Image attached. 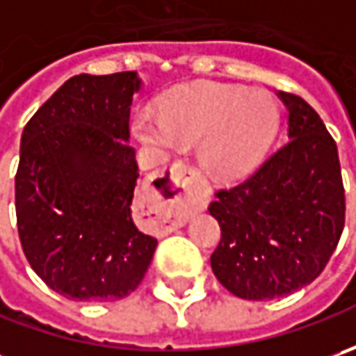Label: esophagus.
Listing matches in <instances>:
<instances>
[{
	"instance_id": "obj_1",
	"label": "esophagus",
	"mask_w": 356,
	"mask_h": 356,
	"mask_svg": "<svg viewBox=\"0 0 356 356\" xmlns=\"http://www.w3.org/2000/svg\"><path fill=\"white\" fill-rule=\"evenodd\" d=\"M192 188H200L198 174L190 164H186L182 160L174 162L170 168H166L158 176L156 190L160 198L164 200L162 204H164V227L166 229L182 226L186 222L188 208L194 202L200 206L206 204L208 192L202 190L198 196H190Z\"/></svg>"
}]
</instances>
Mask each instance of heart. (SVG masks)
I'll return each mask as SVG.
<instances>
[{"label":"heart","mask_w":356,"mask_h":356,"mask_svg":"<svg viewBox=\"0 0 356 356\" xmlns=\"http://www.w3.org/2000/svg\"><path fill=\"white\" fill-rule=\"evenodd\" d=\"M281 108L266 89L192 83L172 90L160 118L140 113L134 132L160 150L200 140V160L222 180H238L257 168L277 136Z\"/></svg>","instance_id":"heart-1"}]
</instances>
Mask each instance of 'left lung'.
I'll list each match as a JSON object with an SVG mask.
<instances>
[{"label": "left lung", "instance_id": "1", "mask_svg": "<svg viewBox=\"0 0 356 356\" xmlns=\"http://www.w3.org/2000/svg\"><path fill=\"white\" fill-rule=\"evenodd\" d=\"M289 140L241 184L218 190L210 213L222 227L213 275L250 301L289 295L315 281L345 227L339 152L321 117L280 90Z\"/></svg>", "mask_w": 356, "mask_h": 356}]
</instances>
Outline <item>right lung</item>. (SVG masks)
Segmentation results:
<instances>
[{"mask_svg": "<svg viewBox=\"0 0 356 356\" xmlns=\"http://www.w3.org/2000/svg\"><path fill=\"white\" fill-rule=\"evenodd\" d=\"M134 71L75 75L21 134L15 213L33 271L73 301H117L143 281L158 241L132 220Z\"/></svg>", "mask_w": 356, "mask_h": 356, "instance_id": "1", "label": "right lung"}]
</instances>
